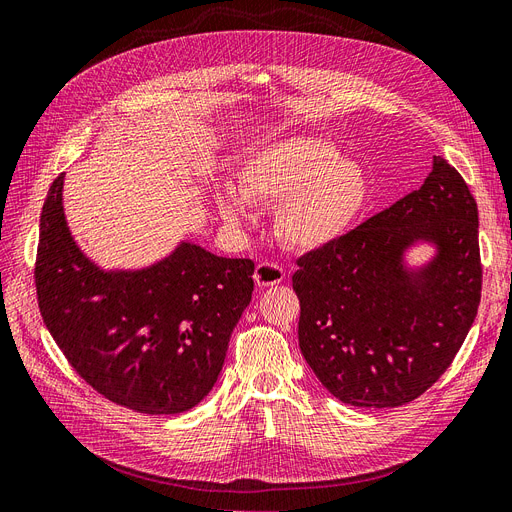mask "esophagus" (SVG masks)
I'll list each match as a JSON object with an SVG mask.
<instances>
[{
    "mask_svg": "<svg viewBox=\"0 0 512 512\" xmlns=\"http://www.w3.org/2000/svg\"><path fill=\"white\" fill-rule=\"evenodd\" d=\"M285 279V271L279 264L273 262H260L254 271V281L258 288H271V285H279Z\"/></svg>",
    "mask_w": 512,
    "mask_h": 512,
    "instance_id": "esophagus-1",
    "label": "esophagus"
}]
</instances>
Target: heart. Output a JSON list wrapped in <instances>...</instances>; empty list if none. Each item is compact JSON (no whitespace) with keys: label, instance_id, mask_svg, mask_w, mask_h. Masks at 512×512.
<instances>
[{"label":"heart","instance_id":"b5f03b06","mask_svg":"<svg viewBox=\"0 0 512 512\" xmlns=\"http://www.w3.org/2000/svg\"><path fill=\"white\" fill-rule=\"evenodd\" d=\"M218 214L231 227L254 220L250 201L279 203L277 235L300 252H319L349 235L370 201V182L359 163L342 159L321 138L288 136L256 149L239 168V189L222 182L214 191Z\"/></svg>","mask_w":512,"mask_h":512}]
</instances>
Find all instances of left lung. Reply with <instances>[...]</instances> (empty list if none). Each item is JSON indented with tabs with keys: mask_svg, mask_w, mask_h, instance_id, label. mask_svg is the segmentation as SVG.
<instances>
[{
	"mask_svg": "<svg viewBox=\"0 0 512 512\" xmlns=\"http://www.w3.org/2000/svg\"><path fill=\"white\" fill-rule=\"evenodd\" d=\"M422 244L432 254L414 263ZM298 267V344L319 382L355 407L410 403L447 370L477 317V201L435 155L418 191Z\"/></svg>",
	"mask_w": 512,
	"mask_h": 512,
	"instance_id": "8db88e82",
	"label": "left lung"
}]
</instances>
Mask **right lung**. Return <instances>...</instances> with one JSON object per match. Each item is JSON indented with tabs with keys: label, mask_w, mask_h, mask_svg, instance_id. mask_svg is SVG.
I'll return each mask as SVG.
<instances>
[{
	"label": "right lung",
	"mask_w": 512,
	"mask_h": 512,
	"mask_svg": "<svg viewBox=\"0 0 512 512\" xmlns=\"http://www.w3.org/2000/svg\"><path fill=\"white\" fill-rule=\"evenodd\" d=\"M65 174L48 191L35 262L39 311L73 370L140 414H182L206 397L252 300L254 262L180 239L151 264L105 269L71 233Z\"/></svg>",
	"instance_id": "1"
}]
</instances>
